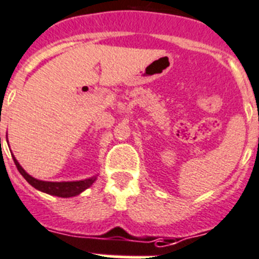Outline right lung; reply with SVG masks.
Masks as SVG:
<instances>
[{
    "label": "right lung",
    "mask_w": 259,
    "mask_h": 259,
    "mask_svg": "<svg viewBox=\"0 0 259 259\" xmlns=\"http://www.w3.org/2000/svg\"><path fill=\"white\" fill-rule=\"evenodd\" d=\"M13 160H14L15 166H17L19 173L23 176L24 180L27 181L31 186L35 187L39 191H43V193L50 194V195L60 196V198H70V196L78 195L82 191H85L88 187L92 186L94 181L97 180V177H92V178H88V180L74 181V182H46V181H39L26 173L23 167L19 165L18 161L15 160L14 156H13Z\"/></svg>",
    "instance_id": "obj_1"
}]
</instances>
